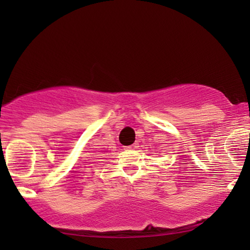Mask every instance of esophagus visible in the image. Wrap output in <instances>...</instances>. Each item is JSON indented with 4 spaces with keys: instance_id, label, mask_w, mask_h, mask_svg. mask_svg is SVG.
Instances as JSON below:
<instances>
[{
    "instance_id": "1",
    "label": "esophagus",
    "mask_w": 250,
    "mask_h": 250,
    "mask_svg": "<svg viewBox=\"0 0 250 250\" xmlns=\"http://www.w3.org/2000/svg\"><path fill=\"white\" fill-rule=\"evenodd\" d=\"M126 149H128V150H135L136 148H138V145H136V143H134V145H131V146H125Z\"/></svg>"
}]
</instances>
